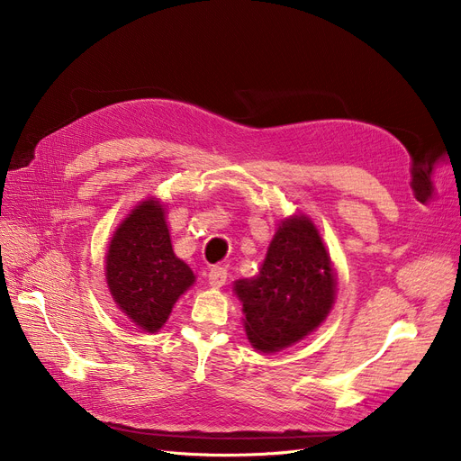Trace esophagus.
I'll return each instance as SVG.
<instances>
[{
    "mask_svg": "<svg viewBox=\"0 0 461 461\" xmlns=\"http://www.w3.org/2000/svg\"><path fill=\"white\" fill-rule=\"evenodd\" d=\"M228 278V269L222 267V265H214V267L209 269V284L212 287H222Z\"/></svg>",
    "mask_w": 461,
    "mask_h": 461,
    "instance_id": "obj_1",
    "label": "esophagus"
}]
</instances>
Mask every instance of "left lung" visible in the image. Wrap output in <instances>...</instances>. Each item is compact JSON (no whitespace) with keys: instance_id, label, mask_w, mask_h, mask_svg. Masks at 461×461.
I'll return each mask as SVG.
<instances>
[{"instance_id":"left-lung-1","label":"left lung","mask_w":461,"mask_h":461,"mask_svg":"<svg viewBox=\"0 0 461 461\" xmlns=\"http://www.w3.org/2000/svg\"><path fill=\"white\" fill-rule=\"evenodd\" d=\"M334 287L318 230L306 216L282 222L259 275L235 282L250 344L273 353L299 342L327 318Z\"/></svg>"}]
</instances>
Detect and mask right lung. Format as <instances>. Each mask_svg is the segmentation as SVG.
Returning <instances> with one entry per match:
<instances>
[{
	"instance_id": "1",
	"label": "right lung",
	"mask_w": 461,
	"mask_h": 461,
	"mask_svg": "<svg viewBox=\"0 0 461 461\" xmlns=\"http://www.w3.org/2000/svg\"><path fill=\"white\" fill-rule=\"evenodd\" d=\"M106 280L117 306L148 332L166 323L194 284L190 267L174 254L158 202H143L119 226L106 256Z\"/></svg>"
}]
</instances>
